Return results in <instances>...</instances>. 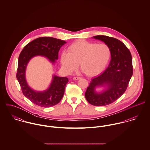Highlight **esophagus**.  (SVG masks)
Returning a JSON list of instances; mask_svg holds the SVG:
<instances>
[{
  "label": "esophagus",
  "mask_w": 150,
  "mask_h": 150,
  "mask_svg": "<svg viewBox=\"0 0 150 150\" xmlns=\"http://www.w3.org/2000/svg\"><path fill=\"white\" fill-rule=\"evenodd\" d=\"M81 78V77H74L73 78V79L74 80H80Z\"/></svg>",
  "instance_id": "obj_1"
}]
</instances>
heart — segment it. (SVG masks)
Returning <instances> with one entry per match:
<instances>
[{"instance_id":"heart-1","label":"heart","mask_w":150,"mask_h":150,"mask_svg":"<svg viewBox=\"0 0 150 150\" xmlns=\"http://www.w3.org/2000/svg\"><path fill=\"white\" fill-rule=\"evenodd\" d=\"M111 57V50L107 44H97L80 40L70 44L67 52L60 57L61 64L67 73L76 70L79 64L86 76L94 77L106 67Z\"/></svg>"}]
</instances>
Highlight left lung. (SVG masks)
<instances>
[{"label": "left lung", "instance_id": "1", "mask_svg": "<svg viewBox=\"0 0 150 150\" xmlns=\"http://www.w3.org/2000/svg\"><path fill=\"white\" fill-rule=\"evenodd\" d=\"M92 38L110 47L111 61L106 70L92 79L85 97L93 106H104L115 101L125 92L133 74L132 55L126 45L117 39L103 35ZM98 88L103 90L97 91Z\"/></svg>", "mask_w": 150, "mask_h": 150}]
</instances>
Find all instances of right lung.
<instances>
[{"instance_id": "add662e5", "label": "right lung", "mask_w": 150, "mask_h": 150, "mask_svg": "<svg viewBox=\"0 0 150 150\" xmlns=\"http://www.w3.org/2000/svg\"><path fill=\"white\" fill-rule=\"evenodd\" d=\"M66 42L50 37L38 38L27 44L18 58L17 79L24 96L36 105L43 107L54 106L63 98L66 85L69 80L65 77L52 75V81L44 91H36L28 85L26 79V69L29 61L40 56L47 58L53 65L58 58V52Z\"/></svg>"}]
</instances>
